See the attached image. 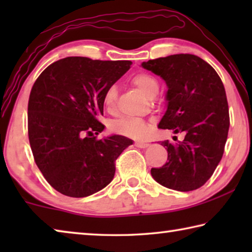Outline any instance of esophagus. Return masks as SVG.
<instances>
[{
    "instance_id": "34e87169",
    "label": "esophagus",
    "mask_w": 252,
    "mask_h": 252,
    "mask_svg": "<svg viewBox=\"0 0 252 252\" xmlns=\"http://www.w3.org/2000/svg\"><path fill=\"white\" fill-rule=\"evenodd\" d=\"M134 146H135L136 148H141V149H144V148L149 147V143H147V142H141V141H138V142H135V143H134Z\"/></svg>"
}]
</instances>
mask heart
<instances>
[{"mask_svg":"<svg viewBox=\"0 0 252 252\" xmlns=\"http://www.w3.org/2000/svg\"><path fill=\"white\" fill-rule=\"evenodd\" d=\"M132 83L141 91L144 95L149 99L156 97L159 92V83L155 76L141 72V73L135 74L132 78ZM118 97V90L116 85L109 87L106 89L103 94V105L104 108L112 112L116 109ZM111 129L118 134H122L131 138H141L148 131V126L146 121L138 118H121L119 120L111 123Z\"/></svg>","mask_w":252,"mask_h":252,"instance_id":"obj_1","label":"heart"}]
</instances>
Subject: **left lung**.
<instances>
[{
  "mask_svg": "<svg viewBox=\"0 0 252 252\" xmlns=\"http://www.w3.org/2000/svg\"><path fill=\"white\" fill-rule=\"evenodd\" d=\"M141 65L168 87L167 111L158 126L185 134L183 141L161 142L169 161L152 168L151 176L172 190L198 189L215 172L227 141L230 120L222 81L209 63L193 54H173Z\"/></svg>",
  "mask_w": 252,
  "mask_h": 252,
  "instance_id": "obj_1",
  "label": "left lung"
}]
</instances>
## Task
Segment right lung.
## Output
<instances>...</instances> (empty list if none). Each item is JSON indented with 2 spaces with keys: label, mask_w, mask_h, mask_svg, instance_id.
Masks as SVG:
<instances>
[{
  "label": "right lung",
  "mask_w": 252,
  "mask_h": 252,
  "mask_svg": "<svg viewBox=\"0 0 252 252\" xmlns=\"http://www.w3.org/2000/svg\"><path fill=\"white\" fill-rule=\"evenodd\" d=\"M131 61L69 57L42 72L30 93L28 129L35 163L60 193L83 198L113 180L116 160L132 140L104 130L103 94L130 69Z\"/></svg>",
  "instance_id": "right-lung-1"
}]
</instances>
